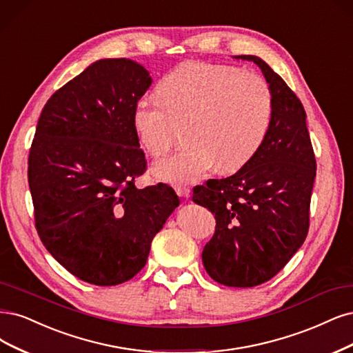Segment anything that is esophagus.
I'll return each instance as SVG.
<instances>
[{
    "label": "esophagus",
    "instance_id": "34e87169",
    "mask_svg": "<svg viewBox=\"0 0 353 353\" xmlns=\"http://www.w3.org/2000/svg\"><path fill=\"white\" fill-rule=\"evenodd\" d=\"M175 191H176L178 196L182 197V199H188L190 197V188L185 187V185H176Z\"/></svg>",
    "mask_w": 353,
    "mask_h": 353
}]
</instances>
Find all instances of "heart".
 I'll return each mask as SVG.
<instances>
[{"instance_id": "heart-1", "label": "heart", "mask_w": 353, "mask_h": 353, "mask_svg": "<svg viewBox=\"0 0 353 353\" xmlns=\"http://www.w3.org/2000/svg\"><path fill=\"white\" fill-rule=\"evenodd\" d=\"M157 98L132 109V128L149 154L172 148L184 124L187 144L157 161L154 175L175 184L204 178L216 166L238 171L257 154L269 132L273 96L264 79L234 65L190 61L159 81Z\"/></svg>"}]
</instances>
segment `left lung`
Here are the masks:
<instances>
[{
	"mask_svg": "<svg viewBox=\"0 0 353 353\" xmlns=\"http://www.w3.org/2000/svg\"><path fill=\"white\" fill-rule=\"evenodd\" d=\"M235 58L257 64L269 83L272 124L247 165L194 187L192 201L216 219L201 254L205 272L221 285L252 288L281 272L305 241L317 163L296 94L260 57Z\"/></svg>",
	"mask_w": 353,
	"mask_h": 353,
	"instance_id": "1",
	"label": "left lung"
}]
</instances>
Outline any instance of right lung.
I'll use <instances>...</instances> for the list:
<instances>
[{
	"instance_id": "obj_1",
	"label": "right lung",
	"mask_w": 353,
	"mask_h": 353,
	"mask_svg": "<svg viewBox=\"0 0 353 353\" xmlns=\"http://www.w3.org/2000/svg\"><path fill=\"white\" fill-rule=\"evenodd\" d=\"M150 84L136 61L99 59L51 96L36 127L28 169L36 229L52 257L92 285L134 277L179 205L166 184L134 185L145 157L132 109Z\"/></svg>"
}]
</instances>
